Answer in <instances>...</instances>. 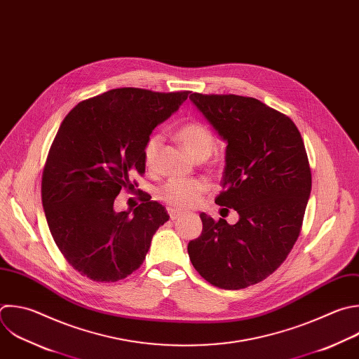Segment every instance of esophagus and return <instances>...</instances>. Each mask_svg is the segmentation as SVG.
Masks as SVG:
<instances>
[{
    "mask_svg": "<svg viewBox=\"0 0 359 359\" xmlns=\"http://www.w3.org/2000/svg\"><path fill=\"white\" fill-rule=\"evenodd\" d=\"M166 210H168V214H169L170 219H176V218H179V217L183 214L182 211H179V210H175V208H172V207H168Z\"/></svg>",
    "mask_w": 359,
    "mask_h": 359,
    "instance_id": "1",
    "label": "esophagus"
}]
</instances>
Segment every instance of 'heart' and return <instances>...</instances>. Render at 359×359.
Instances as JSON below:
<instances>
[{"label":"heart","instance_id":"obj_1","mask_svg":"<svg viewBox=\"0 0 359 359\" xmlns=\"http://www.w3.org/2000/svg\"><path fill=\"white\" fill-rule=\"evenodd\" d=\"M176 138L197 161L207 159L215 149V138L211 130L198 121H190L180 126L176 131ZM161 145V134H151L147 138L142 149V158L148 169L155 166ZM207 189V182L201 179H170L159 189L158 196L170 207L190 208L198 203L201 194Z\"/></svg>","mask_w":359,"mask_h":359}]
</instances>
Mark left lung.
<instances>
[{"mask_svg": "<svg viewBox=\"0 0 359 359\" xmlns=\"http://www.w3.org/2000/svg\"><path fill=\"white\" fill-rule=\"evenodd\" d=\"M190 100L228 142L215 203L240 219L229 225L201 212V235L187 252L212 286L245 289L272 275L300 235L311 191L304 142L289 116L257 98L193 93Z\"/></svg>", "mask_w": 359, "mask_h": 359, "instance_id": "8db88e82", "label": "left lung"}]
</instances>
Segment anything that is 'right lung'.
Masks as SVG:
<instances>
[{
    "instance_id": "obj_1",
    "label": "right lung",
    "mask_w": 359,
    "mask_h": 359,
    "mask_svg": "<svg viewBox=\"0 0 359 359\" xmlns=\"http://www.w3.org/2000/svg\"><path fill=\"white\" fill-rule=\"evenodd\" d=\"M190 91L123 87L80 101L63 119L42 175V204L53 240L69 265L98 283L126 279L144 262L169 215L149 194L131 211H114L154 128Z\"/></svg>"
}]
</instances>
